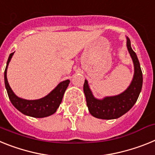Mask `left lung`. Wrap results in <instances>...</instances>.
I'll list each match as a JSON object with an SVG mask.
<instances>
[{"label": "left lung", "instance_id": "1", "mask_svg": "<svg viewBox=\"0 0 155 155\" xmlns=\"http://www.w3.org/2000/svg\"><path fill=\"white\" fill-rule=\"evenodd\" d=\"M126 46L134 62V75L130 85L126 91L116 96L105 97L99 100L94 97L87 80L84 82L83 91L86 96L87 105L90 113L95 118L101 119L119 118L130 111L138 99L142 89L143 74L139 60L131 48L130 38L126 37Z\"/></svg>", "mask_w": 155, "mask_h": 155}]
</instances>
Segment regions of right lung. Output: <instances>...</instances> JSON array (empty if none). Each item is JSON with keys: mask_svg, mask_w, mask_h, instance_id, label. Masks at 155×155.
Returning a JSON list of instances; mask_svg holds the SVG:
<instances>
[{"mask_svg": "<svg viewBox=\"0 0 155 155\" xmlns=\"http://www.w3.org/2000/svg\"><path fill=\"white\" fill-rule=\"evenodd\" d=\"M13 54L14 52L9 55L5 71V87L12 104L16 109H18L20 112L28 116L34 118H44L53 115L54 113L56 112L58 107L61 103L63 95L69 84L70 80L67 79L65 81L60 83L49 94L38 100L29 101L18 97L14 94L7 79V68Z\"/></svg>", "mask_w": 155, "mask_h": 155, "instance_id": "1", "label": "right lung"}]
</instances>
